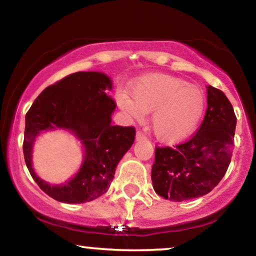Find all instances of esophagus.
Listing matches in <instances>:
<instances>
[{"mask_svg":"<svg viewBox=\"0 0 256 256\" xmlns=\"http://www.w3.org/2000/svg\"><path fill=\"white\" fill-rule=\"evenodd\" d=\"M146 137L144 136V134H142V132L138 131L137 134H136V140H137V142H138V140H146Z\"/></svg>","mask_w":256,"mask_h":256,"instance_id":"1","label":"esophagus"}]
</instances>
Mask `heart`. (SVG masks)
Segmentation results:
<instances>
[{
	"label": "heart",
	"instance_id": "1",
	"mask_svg": "<svg viewBox=\"0 0 256 256\" xmlns=\"http://www.w3.org/2000/svg\"><path fill=\"white\" fill-rule=\"evenodd\" d=\"M130 96L118 94L116 104L128 119L142 122L152 113L154 134L166 144H177L192 137L204 116L206 98L198 88L184 79L152 73L137 79Z\"/></svg>",
	"mask_w": 256,
	"mask_h": 256
}]
</instances>
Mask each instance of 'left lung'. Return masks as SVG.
I'll use <instances>...</instances> for the list:
<instances>
[{"label":"left lung","mask_w":256,"mask_h":256,"mask_svg":"<svg viewBox=\"0 0 256 256\" xmlns=\"http://www.w3.org/2000/svg\"><path fill=\"white\" fill-rule=\"evenodd\" d=\"M207 112L192 140L155 150L152 188L158 195L180 202L212 192L230 165L236 116L222 91L208 85Z\"/></svg>","instance_id":"8db88e82"}]
</instances>
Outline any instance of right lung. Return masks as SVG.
<instances>
[{
  "mask_svg": "<svg viewBox=\"0 0 256 256\" xmlns=\"http://www.w3.org/2000/svg\"><path fill=\"white\" fill-rule=\"evenodd\" d=\"M113 83L106 73L77 72L44 89L25 116V162L38 186L56 201L84 204L110 189L116 168L134 144L132 126L112 125L116 102L107 95ZM68 130L81 142L84 161L61 184L43 181L32 165L34 142L42 132Z\"/></svg>",
  "mask_w": 256,
  "mask_h": 256,
  "instance_id": "obj_1",
  "label": "right lung"
}]
</instances>
